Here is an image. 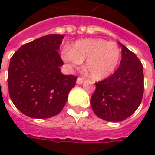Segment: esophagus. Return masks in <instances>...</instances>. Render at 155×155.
Here are the masks:
<instances>
[{"instance_id":"1","label":"esophagus","mask_w":155,"mask_h":155,"mask_svg":"<svg viewBox=\"0 0 155 155\" xmlns=\"http://www.w3.org/2000/svg\"><path fill=\"white\" fill-rule=\"evenodd\" d=\"M83 81H84V79H83V78L79 77L77 79V81H76V83H77L78 84H81L83 83Z\"/></svg>"}]
</instances>
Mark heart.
<instances>
[{"mask_svg":"<svg viewBox=\"0 0 155 155\" xmlns=\"http://www.w3.org/2000/svg\"><path fill=\"white\" fill-rule=\"evenodd\" d=\"M62 58L71 68H78L85 60V69L90 76L101 80L115 71L120 62V50L114 42L102 39H83L76 41L71 50H63Z\"/></svg>","mask_w":155,"mask_h":155,"instance_id":"b5f03b06","label":"heart"}]
</instances>
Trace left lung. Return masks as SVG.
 Segmentation results:
<instances>
[{
  "instance_id": "left-lung-1",
  "label": "left lung",
  "mask_w": 155,
  "mask_h": 155,
  "mask_svg": "<svg viewBox=\"0 0 155 155\" xmlns=\"http://www.w3.org/2000/svg\"><path fill=\"white\" fill-rule=\"evenodd\" d=\"M121 46L120 67L105 80L95 83L91 107L105 121L119 122L129 118L140 106L143 94V65L134 53Z\"/></svg>"
}]
</instances>
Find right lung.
I'll use <instances>...</instances> for the list:
<instances>
[{"label": "right lung", "instance_id": "obj_1", "mask_svg": "<svg viewBox=\"0 0 155 155\" xmlns=\"http://www.w3.org/2000/svg\"><path fill=\"white\" fill-rule=\"evenodd\" d=\"M64 35L51 34L23 45L15 51L8 69V90L13 104L35 119L59 114L75 85L77 76L63 74L59 54Z\"/></svg>", "mask_w": 155, "mask_h": 155}]
</instances>
